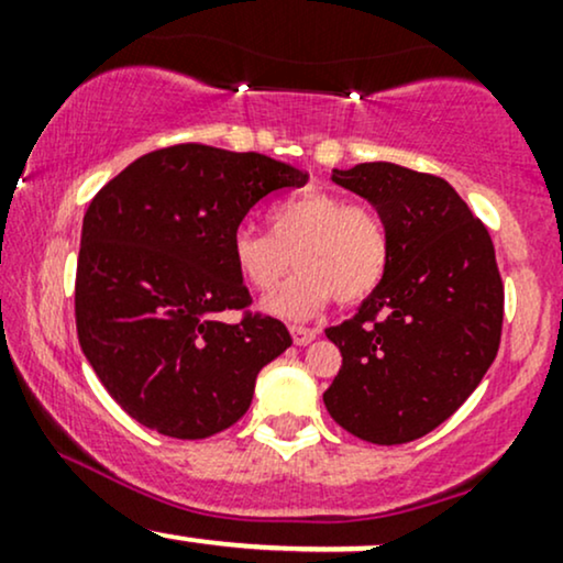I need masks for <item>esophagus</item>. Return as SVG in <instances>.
Masks as SVG:
<instances>
[{
    "instance_id": "esophagus-1",
    "label": "esophagus",
    "mask_w": 563,
    "mask_h": 563,
    "mask_svg": "<svg viewBox=\"0 0 563 563\" xmlns=\"http://www.w3.org/2000/svg\"><path fill=\"white\" fill-rule=\"evenodd\" d=\"M290 339H294V344H296V346H307L309 341L318 339V331H314V328L290 325Z\"/></svg>"
}]
</instances>
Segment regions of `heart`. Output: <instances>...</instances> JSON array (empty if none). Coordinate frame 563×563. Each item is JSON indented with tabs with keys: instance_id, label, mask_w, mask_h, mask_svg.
Instances as JSON below:
<instances>
[{
	"instance_id": "obj_1",
	"label": "heart",
	"mask_w": 563,
	"mask_h": 563,
	"mask_svg": "<svg viewBox=\"0 0 563 563\" xmlns=\"http://www.w3.org/2000/svg\"><path fill=\"white\" fill-rule=\"evenodd\" d=\"M230 249L238 275L254 290L275 288L294 254L296 275L264 301L280 318H309L333 296L344 307L365 301L384 283L391 256L389 230L371 206L320 187L275 203L269 232L238 228Z\"/></svg>"
}]
</instances>
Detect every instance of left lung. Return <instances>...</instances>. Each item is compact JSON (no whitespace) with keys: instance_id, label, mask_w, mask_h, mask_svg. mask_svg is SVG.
<instances>
[{"instance_id":"8db88e82","label":"left lung","mask_w":563,"mask_h":563,"mask_svg":"<svg viewBox=\"0 0 563 563\" xmlns=\"http://www.w3.org/2000/svg\"><path fill=\"white\" fill-rule=\"evenodd\" d=\"M389 230L384 283L354 318L328 328L341 371L322 394L349 434L405 444L444 423L493 365L503 280L493 238L442 177L386 164L333 169Z\"/></svg>"}]
</instances>
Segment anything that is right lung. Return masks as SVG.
Returning a JSON list of instances; mask_svg holds the SVG:
<instances>
[{
	"instance_id": "obj_1",
	"label": "right lung",
	"mask_w": 563,
	"mask_h": 563,
	"mask_svg": "<svg viewBox=\"0 0 563 563\" xmlns=\"http://www.w3.org/2000/svg\"><path fill=\"white\" fill-rule=\"evenodd\" d=\"M307 179L262 153L183 142L137 158L92 198L76 264V333L134 421L206 439L249 410L256 376L290 333L249 312L230 243L262 198ZM228 308L244 318L224 323Z\"/></svg>"
}]
</instances>
